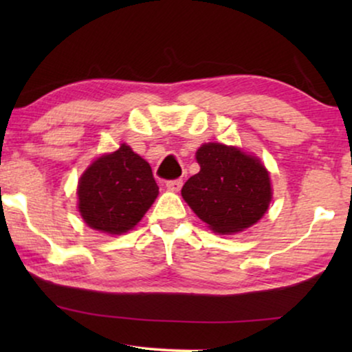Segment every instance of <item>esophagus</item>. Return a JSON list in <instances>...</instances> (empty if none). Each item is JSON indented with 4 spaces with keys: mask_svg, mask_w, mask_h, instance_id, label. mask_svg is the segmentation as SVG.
Masks as SVG:
<instances>
[{
    "mask_svg": "<svg viewBox=\"0 0 352 352\" xmlns=\"http://www.w3.org/2000/svg\"><path fill=\"white\" fill-rule=\"evenodd\" d=\"M166 187L173 192H177L181 190L182 187V179H171V181H166Z\"/></svg>",
    "mask_w": 352,
    "mask_h": 352,
    "instance_id": "34e87169",
    "label": "esophagus"
}]
</instances>
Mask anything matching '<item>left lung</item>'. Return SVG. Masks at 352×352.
<instances>
[{"mask_svg":"<svg viewBox=\"0 0 352 352\" xmlns=\"http://www.w3.org/2000/svg\"><path fill=\"white\" fill-rule=\"evenodd\" d=\"M195 158L200 171L187 179L181 194L213 232H242L263 218L272 187L259 158L219 142L204 144Z\"/></svg>","mask_w":352,"mask_h":352,"instance_id":"8db88e82","label":"left lung"}]
</instances>
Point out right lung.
Here are the masks:
<instances>
[{
  "label": "right lung",
  "mask_w": 352,
  "mask_h": 352,
  "mask_svg": "<svg viewBox=\"0 0 352 352\" xmlns=\"http://www.w3.org/2000/svg\"><path fill=\"white\" fill-rule=\"evenodd\" d=\"M78 210L91 229L120 235L133 229L158 195L148 163L122 144L99 157L78 181Z\"/></svg>",
  "instance_id": "right-lung-1"
}]
</instances>
